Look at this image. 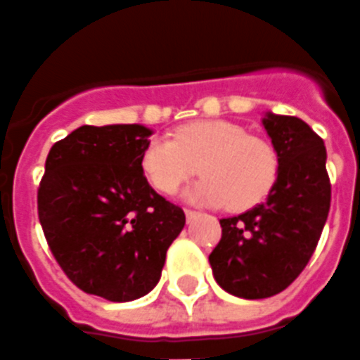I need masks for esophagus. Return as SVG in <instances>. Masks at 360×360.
<instances>
[{
	"mask_svg": "<svg viewBox=\"0 0 360 360\" xmlns=\"http://www.w3.org/2000/svg\"><path fill=\"white\" fill-rule=\"evenodd\" d=\"M185 216H187V219H188V221H191V219H195L196 216H198V212H196V210H191V208H187V210H185Z\"/></svg>",
	"mask_w": 360,
	"mask_h": 360,
	"instance_id": "esophagus-1",
	"label": "esophagus"
}]
</instances>
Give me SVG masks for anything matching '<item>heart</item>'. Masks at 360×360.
<instances>
[{
  "mask_svg": "<svg viewBox=\"0 0 360 360\" xmlns=\"http://www.w3.org/2000/svg\"><path fill=\"white\" fill-rule=\"evenodd\" d=\"M141 167L162 195H173L198 169L204 177L188 188V198L243 212L270 195L279 162L270 142L241 125L204 119L179 127L173 139H152L142 150Z\"/></svg>",
  "mask_w": 360,
  "mask_h": 360,
  "instance_id": "1",
  "label": "heart"
}]
</instances>
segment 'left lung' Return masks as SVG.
<instances>
[{
	"label": "left lung",
	"mask_w": 360,
	"mask_h": 360,
	"mask_svg": "<svg viewBox=\"0 0 360 360\" xmlns=\"http://www.w3.org/2000/svg\"><path fill=\"white\" fill-rule=\"evenodd\" d=\"M262 125L278 154L276 185L266 202L219 219L221 239L208 257L219 287L241 299L278 295L299 278L332 200L324 141L291 115L266 113Z\"/></svg>",
	"instance_id": "obj_1"
}]
</instances>
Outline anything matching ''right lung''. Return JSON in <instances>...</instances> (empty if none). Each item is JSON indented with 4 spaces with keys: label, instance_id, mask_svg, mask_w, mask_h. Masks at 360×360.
Returning <instances> with one entry per match:
<instances>
[{
    "label": "right lung",
    "instance_id": "1",
    "mask_svg": "<svg viewBox=\"0 0 360 360\" xmlns=\"http://www.w3.org/2000/svg\"><path fill=\"white\" fill-rule=\"evenodd\" d=\"M150 129L82 125L51 146L38 218L61 270L84 293L134 301L162 276L185 212L150 187L141 167Z\"/></svg>",
    "mask_w": 360,
    "mask_h": 360
}]
</instances>
